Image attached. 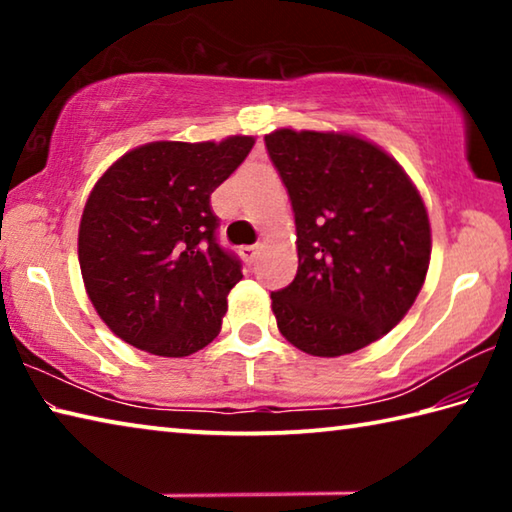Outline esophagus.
<instances>
[{"label": "esophagus", "instance_id": "esophagus-1", "mask_svg": "<svg viewBox=\"0 0 512 512\" xmlns=\"http://www.w3.org/2000/svg\"><path fill=\"white\" fill-rule=\"evenodd\" d=\"M259 250H262V246H241L239 248V253H241V257L246 259V262H255V257L259 255Z\"/></svg>", "mask_w": 512, "mask_h": 512}]
</instances>
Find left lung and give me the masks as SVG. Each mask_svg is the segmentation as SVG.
<instances>
[{"instance_id": "8db88e82", "label": "left lung", "mask_w": 512, "mask_h": 512, "mask_svg": "<svg viewBox=\"0 0 512 512\" xmlns=\"http://www.w3.org/2000/svg\"><path fill=\"white\" fill-rule=\"evenodd\" d=\"M264 140L298 235L296 280L271 293L277 329L311 357L366 348L406 316L429 271L418 187L361 135L277 128Z\"/></svg>"}]
</instances>
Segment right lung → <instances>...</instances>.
Segmentation results:
<instances>
[{"label":"right lung","instance_id":"right-lung-1","mask_svg":"<svg viewBox=\"0 0 512 512\" xmlns=\"http://www.w3.org/2000/svg\"><path fill=\"white\" fill-rule=\"evenodd\" d=\"M253 135L149 142L103 171L85 201L79 264L112 334L158 357H189L221 332L241 266L216 244L210 196Z\"/></svg>","mask_w":512,"mask_h":512}]
</instances>
